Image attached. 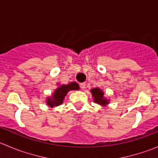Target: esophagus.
<instances>
[{
  "label": "esophagus",
  "instance_id": "esophagus-1",
  "mask_svg": "<svg viewBox=\"0 0 158 158\" xmlns=\"http://www.w3.org/2000/svg\"><path fill=\"white\" fill-rule=\"evenodd\" d=\"M80 88L82 89H85V82H82V83L80 84Z\"/></svg>",
  "mask_w": 158,
  "mask_h": 158
}]
</instances>
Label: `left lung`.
<instances>
[{
  "mask_svg": "<svg viewBox=\"0 0 158 158\" xmlns=\"http://www.w3.org/2000/svg\"><path fill=\"white\" fill-rule=\"evenodd\" d=\"M92 97L94 98V102L97 104L100 105L102 106H105L109 103V101L104 98V92L99 88H94L91 89Z\"/></svg>",
  "mask_w": 158,
  "mask_h": 158,
  "instance_id": "1",
  "label": "left lung"
}]
</instances>
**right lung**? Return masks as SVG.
Listing matches in <instances>:
<instances>
[{"label":"right lung","instance_id":"add662e5","mask_svg":"<svg viewBox=\"0 0 158 158\" xmlns=\"http://www.w3.org/2000/svg\"><path fill=\"white\" fill-rule=\"evenodd\" d=\"M79 86L77 82H73L67 85H61L58 87L54 92L52 96L47 97V104L50 108H54L58 106L63 102L65 96L70 90H79Z\"/></svg>","mask_w":158,"mask_h":158}]
</instances>
